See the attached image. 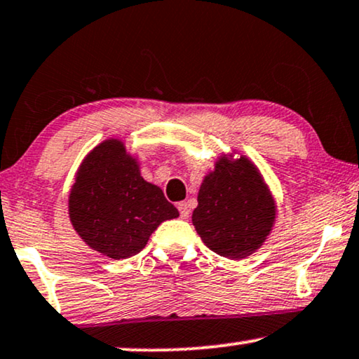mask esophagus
Here are the masks:
<instances>
[{
  "label": "esophagus",
  "mask_w": 359,
  "mask_h": 359,
  "mask_svg": "<svg viewBox=\"0 0 359 359\" xmlns=\"http://www.w3.org/2000/svg\"><path fill=\"white\" fill-rule=\"evenodd\" d=\"M177 208H179L180 217H182V218H189L190 210H189V205H187V202H179V203H177Z\"/></svg>",
  "instance_id": "esophagus-1"
}]
</instances>
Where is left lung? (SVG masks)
Returning <instances> with one entry per match:
<instances>
[{"label":"left lung","mask_w":359,"mask_h":359,"mask_svg":"<svg viewBox=\"0 0 359 359\" xmlns=\"http://www.w3.org/2000/svg\"><path fill=\"white\" fill-rule=\"evenodd\" d=\"M276 205L259 170L240 157H222L203 179L192 223L210 250L228 259H243L269 235Z\"/></svg>","instance_id":"8db88e82"}]
</instances>
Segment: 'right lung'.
Segmentation results:
<instances>
[{
    "label": "right lung",
    "mask_w": 359,
    "mask_h": 359,
    "mask_svg": "<svg viewBox=\"0 0 359 359\" xmlns=\"http://www.w3.org/2000/svg\"><path fill=\"white\" fill-rule=\"evenodd\" d=\"M75 231L95 251L126 259L147 245L154 229L179 217L162 190L141 177L121 141L108 140L85 157L70 190Z\"/></svg>",
    "instance_id": "1"
}]
</instances>
